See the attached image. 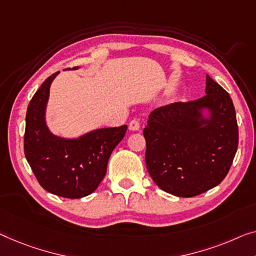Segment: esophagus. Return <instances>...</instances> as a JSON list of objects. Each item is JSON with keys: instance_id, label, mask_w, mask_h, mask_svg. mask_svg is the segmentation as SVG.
Returning a JSON list of instances; mask_svg holds the SVG:
<instances>
[{"instance_id": "34e87169", "label": "esophagus", "mask_w": 256, "mask_h": 256, "mask_svg": "<svg viewBox=\"0 0 256 256\" xmlns=\"http://www.w3.org/2000/svg\"><path fill=\"white\" fill-rule=\"evenodd\" d=\"M128 128L131 130V131H138V130L140 128V122L138 120H131L128 124Z\"/></svg>"}]
</instances>
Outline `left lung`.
Here are the masks:
<instances>
[{
	"label": "left lung",
	"mask_w": 256,
	"mask_h": 256,
	"mask_svg": "<svg viewBox=\"0 0 256 256\" xmlns=\"http://www.w3.org/2000/svg\"><path fill=\"white\" fill-rule=\"evenodd\" d=\"M144 136L147 170L160 188L182 198L207 192L226 178L238 148L230 95L207 74L204 96L152 110Z\"/></svg>",
	"instance_id": "left-lung-1"
}]
</instances>
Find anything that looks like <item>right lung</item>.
<instances>
[{"label": "right lung", "mask_w": 256, "mask_h": 256, "mask_svg": "<svg viewBox=\"0 0 256 256\" xmlns=\"http://www.w3.org/2000/svg\"><path fill=\"white\" fill-rule=\"evenodd\" d=\"M76 68L78 66L72 70ZM57 74L46 79L30 101L24 152L34 176L46 190L80 199L93 193L104 178L110 155L124 138L128 126L98 128L78 139L52 134L46 125L44 112L50 84Z\"/></svg>", "instance_id": "right-lung-1"}]
</instances>
